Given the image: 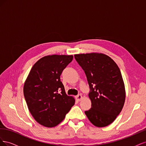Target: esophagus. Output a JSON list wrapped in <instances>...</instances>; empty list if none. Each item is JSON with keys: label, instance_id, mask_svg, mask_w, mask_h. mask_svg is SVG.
<instances>
[{"label": "esophagus", "instance_id": "obj_1", "mask_svg": "<svg viewBox=\"0 0 146 146\" xmlns=\"http://www.w3.org/2000/svg\"><path fill=\"white\" fill-rule=\"evenodd\" d=\"M83 98L82 97V94H78V96H76V99L78 100V101H80Z\"/></svg>", "mask_w": 146, "mask_h": 146}]
</instances>
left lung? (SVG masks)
<instances>
[{
	"instance_id": "8db88e82",
	"label": "left lung",
	"mask_w": 146,
	"mask_h": 146,
	"mask_svg": "<svg viewBox=\"0 0 146 146\" xmlns=\"http://www.w3.org/2000/svg\"><path fill=\"white\" fill-rule=\"evenodd\" d=\"M75 58L86 76L91 89L88 94L91 108L85 112L90 121L104 127L116 119L125 100V90L118 66L102 53L75 54Z\"/></svg>"
}]
</instances>
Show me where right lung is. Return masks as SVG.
Instances as JSON below:
<instances>
[{
	"label": "right lung",
	"instance_id": "obj_1",
	"mask_svg": "<svg viewBox=\"0 0 146 146\" xmlns=\"http://www.w3.org/2000/svg\"><path fill=\"white\" fill-rule=\"evenodd\" d=\"M73 56L51 55L37 61L26 78L24 95L29 111L39 124L54 127L63 121L75 104L66 94L60 80L63 69Z\"/></svg>",
	"mask_w": 146,
	"mask_h": 146
}]
</instances>
